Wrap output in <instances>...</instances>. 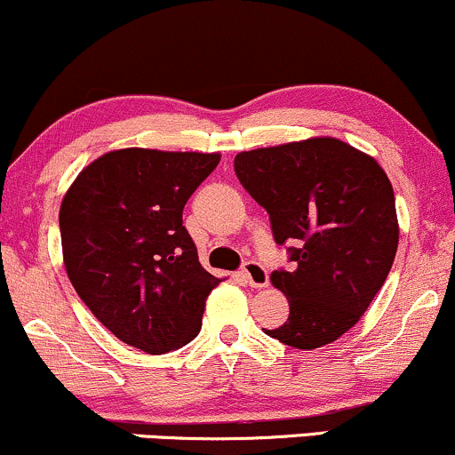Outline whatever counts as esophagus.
<instances>
[{"instance_id": "esophagus-1", "label": "esophagus", "mask_w": 455, "mask_h": 455, "mask_svg": "<svg viewBox=\"0 0 455 455\" xmlns=\"http://www.w3.org/2000/svg\"><path fill=\"white\" fill-rule=\"evenodd\" d=\"M245 282H248L252 289H263V286L269 284V274L263 265L257 263V260H248L242 269Z\"/></svg>"}]
</instances>
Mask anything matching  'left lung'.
Wrapping results in <instances>:
<instances>
[{
    "instance_id": "obj_1",
    "label": "left lung",
    "mask_w": 455,
    "mask_h": 455,
    "mask_svg": "<svg viewBox=\"0 0 455 455\" xmlns=\"http://www.w3.org/2000/svg\"><path fill=\"white\" fill-rule=\"evenodd\" d=\"M235 173L269 213L275 243H289L293 263L271 274L291 312L265 333L304 351L338 340L394 265L400 231L389 177L377 160L331 137L242 151Z\"/></svg>"
}]
</instances>
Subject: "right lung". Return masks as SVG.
Returning <instances> with one entry per match:
<instances>
[{
    "label": "right lung",
    "mask_w": 455,
    "mask_h": 455,
    "mask_svg": "<svg viewBox=\"0 0 455 455\" xmlns=\"http://www.w3.org/2000/svg\"><path fill=\"white\" fill-rule=\"evenodd\" d=\"M220 154L128 148L78 173L60 210L72 286L113 336L149 355L201 331L218 284L198 263L181 213Z\"/></svg>",
    "instance_id": "right-lung-1"
}]
</instances>
